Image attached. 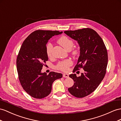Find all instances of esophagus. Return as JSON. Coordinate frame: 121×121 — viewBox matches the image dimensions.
I'll return each instance as SVG.
<instances>
[{
    "label": "esophagus",
    "mask_w": 121,
    "mask_h": 121,
    "mask_svg": "<svg viewBox=\"0 0 121 121\" xmlns=\"http://www.w3.org/2000/svg\"><path fill=\"white\" fill-rule=\"evenodd\" d=\"M63 78H69V75L67 73H63Z\"/></svg>",
    "instance_id": "34e87169"
}]
</instances>
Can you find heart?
I'll return each instance as SVG.
<instances>
[{"label": "heart", "instance_id": "obj_1", "mask_svg": "<svg viewBox=\"0 0 121 121\" xmlns=\"http://www.w3.org/2000/svg\"><path fill=\"white\" fill-rule=\"evenodd\" d=\"M58 42L63 48L67 51H69L72 48L73 45V40L66 36H63L61 37L58 40ZM52 45L51 43H48L46 46V53L47 56L49 58L52 56ZM78 49L76 48L72 49V52L73 55H76L78 54ZM73 64V62L70 59H66L63 61H60L56 66V69L60 70L63 72H66L69 69V67Z\"/></svg>", "mask_w": 121, "mask_h": 121}]
</instances>
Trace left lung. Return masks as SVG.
I'll return each mask as SVG.
<instances>
[{
	"label": "left lung",
	"instance_id": "left-lung-1",
	"mask_svg": "<svg viewBox=\"0 0 121 121\" xmlns=\"http://www.w3.org/2000/svg\"><path fill=\"white\" fill-rule=\"evenodd\" d=\"M64 33L77 41L80 46V56L73 72L80 68L84 70L80 77L75 73L69 76L75 83L68 91L75 97H85L94 91L104 78L108 62L107 49L101 37L91 29L66 30Z\"/></svg>",
	"mask_w": 121,
	"mask_h": 121
}]
</instances>
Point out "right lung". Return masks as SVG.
<instances>
[{"instance_id": "1", "label": "right lung", "mask_w": 121, "mask_h": 121, "mask_svg": "<svg viewBox=\"0 0 121 121\" xmlns=\"http://www.w3.org/2000/svg\"><path fill=\"white\" fill-rule=\"evenodd\" d=\"M62 33L58 30H37L23 41L17 56V69L20 84L27 94L36 99H42L50 94L52 84L62 74L52 72L41 73L48 60L46 45L52 36Z\"/></svg>"}]
</instances>
